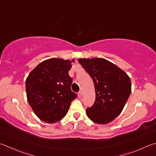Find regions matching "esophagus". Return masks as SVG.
Returning <instances> with one entry per match:
<instances>
[{"mask_svg": "<svg viewBox=\"0 0 156 156\" xmlns=\"http://www.w3.org/2000/svg\"><path fill=\"white\" fill-rule=\"evenodd\" d=\"M78 98H81L82 97V91H79L78 93Z\"/></svg>", "mask_w": 156, "mask_h": 156, "instance_id": "34e87169", "label": "esophagus"}]
</instances>
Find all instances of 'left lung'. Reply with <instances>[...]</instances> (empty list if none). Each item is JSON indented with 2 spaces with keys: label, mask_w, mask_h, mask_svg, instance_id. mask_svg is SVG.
<instances>
[{
  "label": "left lung",
  "mask_w": 156,
  "mask_h": 156,
  "mask_svg": "<svg viewBox=\"0 0 156 156\" xmlns=\"http://www.w3.org/2000/svg\"><path fill=\"white\" fill-rule=\"evenodd\" d=\"M78 62L94 83L95 100L86 109L88 117L99 124L110 122L122 111L131 93L129 76L104 58H80Z\"/></svg>",
  "instance_id": "8db88e82"
}]
</instances>
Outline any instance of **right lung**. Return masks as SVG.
<instances>
[{"label":"right lung","instance_id":"add662e5","mask_svg":"<svg viewBox=\"0 0 156 156\" xmlns=\"http://www.w3.org/2000/svg\"><path fill=\"white\" fill-rule=\"evenodd\" d=\"M72 61L52 58L39 63L28 76V101L35 115L48 123L61 120L77 95L71 90Z\"/></svg>","mask_w":156,"mask_h":156}]
</instances>
